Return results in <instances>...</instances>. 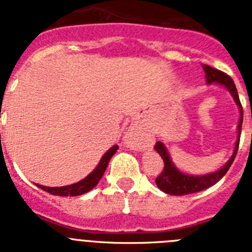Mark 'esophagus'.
Listing matches in <instances>:
<instances>
[{"label":"esophagus","instance_id":"1","mask_svg":"<svg viewBox=\"0 0 252 252\" xmlns=\"http://www.w3.org/2000/svg\"><path fill=\"white\" fill-rule=\"evenodd\" d=\"M148 137H146V133L142 131V128L137 125H133L131 126L130 130L127 131L126 136H125V142L128 148L132 149H142L144 146L148 144Z\"/></svg>","mask_w":252,"mask_h":252}]
</instances>
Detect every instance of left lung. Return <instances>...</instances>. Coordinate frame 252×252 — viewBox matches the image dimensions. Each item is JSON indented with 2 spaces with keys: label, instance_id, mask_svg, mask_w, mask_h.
Returning a JSON list of instances; mask_svg holds the SVG:
<instances>
[{
  "label": "left lung",
  "instance_id": "1",
  "mask_svg": "<svg viewBox=\"0 0 252 252\" xmlns=\"http://www.w3.org/2000/svg\"><path fill=\"white\" fill-rule=\"evenodd\" d=\"M204 73H206L207 83H218L223 86L224 88L228 90V92L232 94L233 99H235L236 104L239 106L240 108V121L239 126H237V132H239V137H237V141H236L235 150H233L232 157L228 161L222 166L221 169H218L215 173H209L206 175H188L184 174L177 166L173 164L170 159V155H169L168 150H166L165 145L162 144L161 141H158L154 146V149L159 153V155L161 157V159L164 160V169L160 173L159 177L155 179V183H157L158 188L160 190H162L166 194L171 195H186V194H192V193L201 192L204 189L212 187L213 184H216L218 180L221 179L224 174H226L230 166L232 165L233 160L236 158V154L239 150V144H240V135H241V127H242V119H244V111H242L241 102L239 98V93L236 90V86L233 83L232 78L230 75H227L226 73L218 70V69L212 68V66L203 65Z\"/></svg>",
  "mask_w": 252,
  "mask_h": 252
}]
</instances>
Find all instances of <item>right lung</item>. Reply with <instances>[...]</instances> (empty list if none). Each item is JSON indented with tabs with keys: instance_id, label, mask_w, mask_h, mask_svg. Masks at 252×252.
Masks as SVG:
<instances>
[{
	"instance_id": "right-lung-1",
	"label": "right lung",
	"mask_w": 252,
	"mask_h": 252,
	"mask_svg": "<svg viewBox=\"0 0 252 252\" xmlns=\"http://www.w3.org/2000/svg\"><path fill=\"white\" fill-rule=\"evenodd\" d=\"M117 149H119V146L113 145L112 148L102 157L101 161L98 162V165L95 166L94 170H93L90 175H87L84 179H82L81 182H78V183L70 184V186L65 187H44L40 186V184H36V186L39 187V188L43 189V190H45V192L50 193V194L62 195V197H68V195L74 197V195H81L87 192H90L91 189H93L97 184H98L102 175L104 174V170H106L107 165H108V161H110L111 158L115 155Z\"/></svg>"
}]
</instances>
